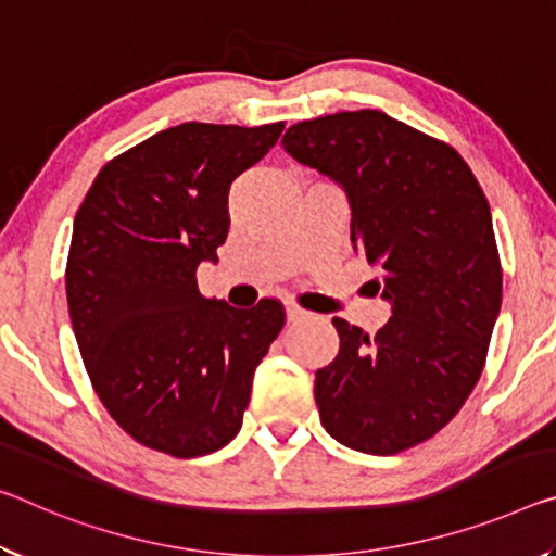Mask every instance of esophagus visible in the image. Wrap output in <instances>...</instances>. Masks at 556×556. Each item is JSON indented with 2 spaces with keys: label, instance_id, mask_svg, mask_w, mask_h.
Instances as JSON below:
<instances>
[{
  "label": "esophagus",
  "instance_id": "esophagus-1",
  "mask_svg": "<svg viewBox=\"0 0 556 556\" xmlns=\"http://www.w3.org/2000/svg\"><path fill=\"white\" fill-rule=\"evenodd\" d=\"M306 316H309V312L299 309V306H294V304H289V306H287V321H289V324L302 321V319H306Z\"/></svg>",
  "mask_w": 556,
  "mask_h": 556
}]
</instances>
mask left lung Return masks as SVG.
<instances>
[{"mask_svg":"<svg viewBox=\"0 0 556 556\" xmlns=\"http://www.w3.org/2000/svg\"><path fill=\"white\" fill-rule=\"evenodd\" d=\"M296 163L346 192L351 244L391 319L374 337L333 316L339 354L316 371L326 433L395 455L453 420L482 374L502 304L490 205L468 163L383 111L302 121L281 138Z\"/></svg>","mask_w":556,"mask_h":556,"instance_id":"8db88e82","label":"left lung"}]
</instances>
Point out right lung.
Returning a JSON list of instances; mask_svg holds the SVG:
<instances>
[{"mask_svg": "<svg viewBox=\"0 0 556 556\" xmlns=\"http://www.w3.org/2000/svg\"><path fill=\"white\" fill-rule=\"evenodd\" d=\"M285 123H180L96 175L74 219L66 299L111 418L140 445L200 457L240 433L252 378L285 309L205 299L195 271L227 240V195Z\"/></svg>", "mask_w": 556, "mask_h": 556, "instance_id": "obj_1", "label": "right lung"}]
</instances>
